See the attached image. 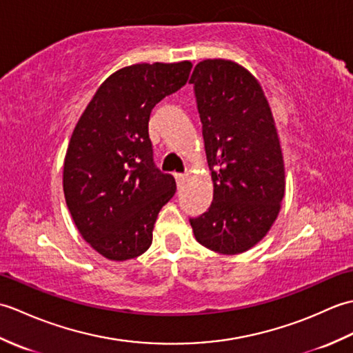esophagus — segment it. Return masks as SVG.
<instances>
[{
	"label": "esophagus",
	"instance_id": "obj_1",
	"mask_svg": "<svg viewBox=\"0 0 353 353\" xmlns=\"http://www.w3.org/2000/svg\"><path fill=\"white\" fill-rule=\"evenodd\" d=\"M174 179H176V183H177V186H179V188H181L182 183L185 182V174H179V172H176V174H174Z\"/></svg>",
	"mask_w": 353,
	"mask_h": 353
}]
</instances>
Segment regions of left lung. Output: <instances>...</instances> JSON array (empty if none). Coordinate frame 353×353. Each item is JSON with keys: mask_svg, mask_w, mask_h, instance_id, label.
<instances>
[{"mask_svg": "<svg viewBox=\"0 0 353 353\" xmlns=\"http://www.w3.org/2000/svg\"><path fill=\"white\" fill-rule=\"evenodd\" d=\"M190 83L214 182L211 206L190 223L201 245L224 254L241 253L265 236L283 199L274 119L258 80L234 62H200Z\"/></svg>", "mask_w": 353, "mask_h": 353, "instance_id": "8db88e82", "label": "left lung"}]
</instances>
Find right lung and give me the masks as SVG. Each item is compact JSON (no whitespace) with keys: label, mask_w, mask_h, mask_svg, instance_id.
<instances>
[{"label":"right lung","mask_w":353,"mask_h":353,"mask_svg":"<svg viewBox=\"0 0 353 353\" xmlns=\"http://www.w3.org/2000/svg\"><path fill=\"white\" fill-rule=\"evenodd\" d=\"M192 65L138 63L112 74L72 132L63 192L79 232L104 258L125 261L153 241L161 208L176 182L156 167L148 137L152 110L181 89Z\"/></svg>","instance_id":"right-lung-1"}]
</instances>
